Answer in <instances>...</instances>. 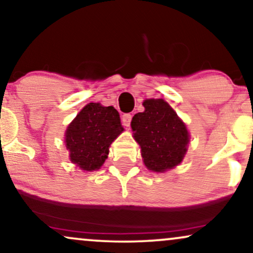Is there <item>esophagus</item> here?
Segmentation results:
<instances>
[{
  "label": "esophagus",
  "instance_id": "1",
  "mask_svg": "<svg viewBox=\"0 0 253 253\" xmlns=\"http://www.w3.org/2000/svg\"><path fill=\"white\" fill-rule=\"evenodd\" d=\"M130 120H132V116H130L129 113L124 114L123 118H121V121H123L124 126H126V127H128L130 125Z\"/></svg>",
  "mask_w": 253,
  "mask_h": 253
}]
</instances>
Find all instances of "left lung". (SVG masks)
Here are the masks:
<instances>
[{"label":"left lung","mask_w":253,"mask_h":253,"mask_svg":"<svg viewBox=\"0 0 253 253\" xmlns=\"http://www.w3.org/2000/svg\"><path fill=\"white\" fill-rule=\"evenodd\" d=\"M145 111L133 117L134 139L149 170L162 172L178 164L187 152L189 133L175 111L164 99H147Z\"/></svg>","instance_id":"obj_1"}]
</instances>
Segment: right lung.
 <instances>
[{
    "label": "right lung",
    "instance_id": "add662e5",
    "mask_svg": "<svg viewBox=\"0 0 253 253\" xmlns=\"http://www.w3.org/2000/svg\"><path fill=\"white\" fill-rule=\"evenodd\" d=\"M123 130L116 108L87 104L66 129L70 159L84 170L99 169L107 158L108 147Z\"/></svg>",
    "mask_w": 253,
    "mask_h": 253
}]
</instances>
